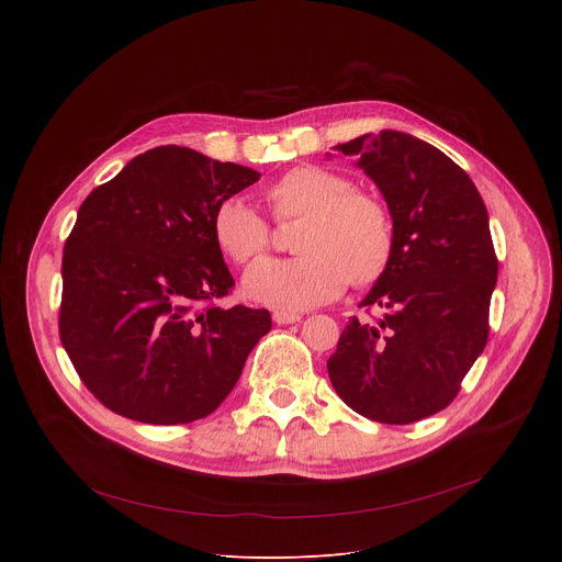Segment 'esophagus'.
<instances>
[{"mask_svg":"<svg viewBox=\"0 0 562 562\" xmlns=\"http://www.w3.org/2000/svg\"><path fill=\"white\" fill-rule=\"evenodd\" d=\"M273 319L278 325H293L300 319L297 313H289V311H273Z\"/></svg>","mask_w":562,"mask_h":562,"instance_id":"obj_1","label":"esophagus"}]
</instances>
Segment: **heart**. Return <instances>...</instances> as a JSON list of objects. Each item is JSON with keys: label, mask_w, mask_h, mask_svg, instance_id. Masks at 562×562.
Here are the masks:
<instances>
[{"label": "heart", "mask_w": 562, "mask_h": 562, "mask_svg": "<svg viewBox=\"0 0 562 562\" xmlns=\"http://www.w3.org/2000/svg\"><path fill=\"white\" fill-rule=\"evenodd\" d=\"M276 222L297 220L293 258L265 260L245 278V293L278 308H308L338 297L347 282L375 284L393 258L389 209L369 191L329 169L300 165L262 191ZM217 249L239 267L260 260L271 247L269 222L247 202L228 198L213 213Z\"/></svg>", "instance_id": "obj_1"}]
</instances>
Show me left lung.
<instances>
[{
    "label": "left lung",
    "instance_id": "1",
    "mask_svg": "<svg viewBox=\"0 0 562 562\" xmlns=\"http://www.w3.org/2000/svg\"><path fill=\"white\" fill-rule=\"evenodd\" d=\"M382 191L393 258L360 302L384 315L345 327L327 369L360 416L412 425L453 403L490 338L498 278L490 220L471 178L436 146L400 131L338 144Z\"/></svg>",
    "mask_w": 562,
    "mask_h": 562
}]
</instances>
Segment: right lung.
Here are the masks:
<instances>
[{
  "label": "right lung",
  "mask_w": 562,
  "mask_h": 562,
  "mask_svg": "<svg viewBox=\"0 0 562 562\" xmlns=\"http://www.w3.org/2000/svg\"><path fill=\"white\" fill-rule=\"evenodd\" d=\"M258 178L169 144L133 157L79 206L61 258L59 340L113 414L148 425L206 418L269 334L267 308L217 306L235 282L211 226Z\"/></svg>",
  "instance_id": "right-lung-1"
}]
</instances>
